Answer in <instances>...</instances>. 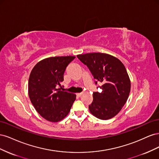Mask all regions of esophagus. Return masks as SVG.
<instances>
[{"mask_svg":"<svg viewBox=\"0 0 159 159\" xmlns=\"http://www.w3.org/2000/svg\"><path fill=\"white\" fill-rule=\"evenodd\" d=\"M83 95V92L76 93V95H77V96H78V97H80V96H81V95Z\"/></svg>","mask_w":159,"mask_h":159,"instance_id":"1","label":"esophagus"}]
</instances>
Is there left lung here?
<instances>
[{"mask_svg":"<svg viewBox=\"0 0 159 159\" xmlns=\"http://www.w3.org/2000/svg\"><path fill=\"white\" fill-rule=\"evenodd\" d=\"M77 57L88 67L94 79L103 84L102 93L93 92V102L89 105L90 113L99 119L113 118L127 102L131 91L125 67L116 57L105 53H88Z\"/></svg>","mask_w":159,"mask_h":159,"instance_id":"1","label":"left lung"}]
</instances>
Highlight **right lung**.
Masks as SVG:
<instances>
[{
	"mask_svg": "<svg viewBox=\"0 0 159 159\" xmlns=\"http://www.w3.org/2000/svg\"><path fill=\"white\" fill-rule=\"evenodd\" d=\"M75 57H48L38 61L30 72L28 95L36 111L47 121L56 123L64 119L76 99L75 94L61 91L66 67Z\"/></svg>",
	"mask_w": 159,
	"mask_h": 159,
	"instance_id": "obj_1",
	"label": "right lung"
}]
</instances>
